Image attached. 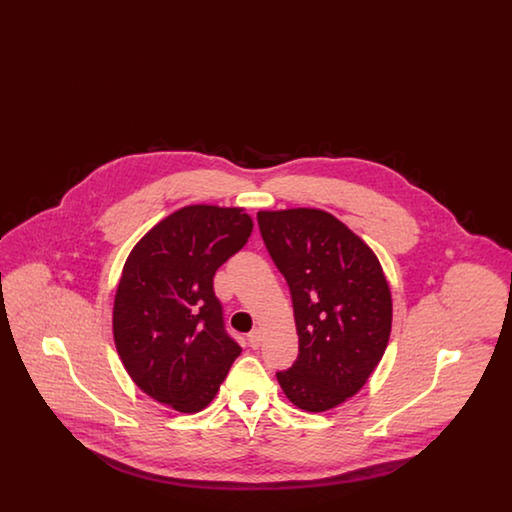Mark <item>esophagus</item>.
<instances>
[{"label": "esophagus", "mask_w": 512, "mask_h": 512, "mask_svg": "<svg viewBox=\"0 0 512 512\" xmlns=\"http://www.w3.org/2000/svg\"><path fill=\"white\" fill-rule=\"evenodd\" d=\"M247 340H249V345H251L253 349H259V347H261V341H263V332H261L259 328H255V330H251V334L247 336Z\"/></svg>", "instance_id": "esophagus-1"}]
</instances>
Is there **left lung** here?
Returning a JSON list of instances; mask_svg holds the SVG:
<instances>
[{
    "label": "left lung",
    "mask_w": 512,
    "mask_h": 512,
    "mask_svg": "<svg viewBox=\"0 0 512 512\" xmlns=\"http://www.w3.org/2000/svg\"><path fill=\"white\" fill-rule=\"evenodd\" d=\"M274 265L292 292L299 355L278 372L297 409L324 413L361 390L391 332V292L374 251L322 209L259 211Z\"/></svg>",
    "instance_id": "obj_1"
}]
</instances>
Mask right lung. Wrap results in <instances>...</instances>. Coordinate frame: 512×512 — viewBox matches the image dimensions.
I'll list each match as a JSON object with an SVG mask.
<instances>
[{
	"label": "right lung",
	"mask_w": 512,
	"mask_h": 512,
	"mask_svg": "<svg viewBox=\"0 0 512 512\" xmlns=\"http://www.w3.org/2000/svg\"><path fill=\"white\" fill-rule=\"evenodd\" d=\"M240 207L188 205L130 251L113 303V338L132 382L178 413L205 409L242 347L222 322L213 276L251 236Z\"/></svg>",
	"instance_id": "obj_1"
}]
</instances>
